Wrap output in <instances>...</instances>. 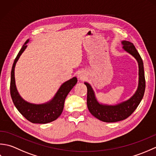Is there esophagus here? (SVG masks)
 I'll use <instances>...</instances> for the list:
<instances>
[{
	"instance_id": "esophagus-1",
	"label": "esophagus",
	"mask_w": 156,
	"mask_h": 156,
	"mask_svg": "<svg viewBox=\"0 0 156 156\" xmlns=\"http://www.w3.org/2000/svg\"><path fill=\"white\" fill-rule=\"evenodd\" d=\"M78 78L80 79V80H84V78H86V76H87V75H86V73L84 72H80L78 73Z\"/></svg>"
}]
</instances>
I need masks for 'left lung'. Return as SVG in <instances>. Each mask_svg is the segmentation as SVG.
<instances>
[{
  "instance_id": "8db88e82",
  "label": "left lung",
  "mask_w": 156,
  "mask_h": 156,
  "mask_svg": "<svg viewBox=\"0 0 156 156\" xmlns=\"http://www.w3.org/2000/svg\"><path fill=\"white\" fill-rule=\"evenodd\" d=\"M121 44L123 50L133 56L138 63L139 82L135 94L128 100L117 105L102 104L98 101L92 86L88 82H84L87 87V107L89 111L94 117L106 122L120 121L129 117L140 105L145 92V80L143 60L131 42L124 40L121 41Z\"/></svg>"
}]
</instances>
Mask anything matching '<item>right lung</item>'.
<instances>
[{
    "mask_svg": "<svg viewBox=\"0 0 156 156\" xmlns=\"http://www.w3.org/2000/svg\"><path fill=\"white\" fill-rule=\"evenodd\" d=\"M29 41V39H27L23 45L12 64L10 85L11 96L15 107L26 119L33 123L45 124L56 120L61 115L64 109L65 99L73 87L77 83L78 80L76 77H73L65 82L60 86L52 99L45 103L34 104L25 101L20 96L16 87L15 68L20 56L27 48V44Z\"/></svg>",
    "mask_w": 156,
    "mask_h": 156,
    "instance_id": "obj_1",
    "label": "right lung"
}]
</instances>
